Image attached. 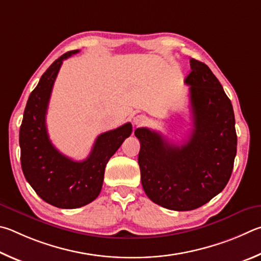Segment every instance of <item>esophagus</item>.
Here are the masks:
<instances>
[{
  "label": "esophagus",
  "instance_id": "34e87169",
  "mask_svg": "<svg viewBox=\"0 0 261 261\" xmlns=\"http://www.w3.org/2000/svg\"><path fill=\"white\" fill-rule=\"evenodd\" d=\"M133 121H134V125L142 126V125H144V123H147L148 119H147V117H145V116H142V114H139V116L134 117V120Z\"/></svg>",
  "mask_w": 261,
  "mask_h": 261
}]
</instances>
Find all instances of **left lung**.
<instances>
[{
  "instance_id": "left-lung-1",
  "label": "left lung",
  "mask_w": 261,
  "mask_h": 261,
  "mask_svg": "<svg viewBox=\"0 0 261 261\" xmlns=\"http://www.w3.org/2000/svg\"><path fill=\"white\" fill-rule=\"evenodd\" d=\"M193 129L184 144L168 143L161 133L138 128L141 181L148 197L174 211H190L221 193L230 179L237 149L230 99L210 67L190 59Z\"/></svg>"
}]
</instances>
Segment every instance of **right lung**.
<instances>
[{
	"label": "right lung",
	"instance_id": "add662e5",
	"mask_svg": "<svg viewBox=\"0 0 261 261\" xmlns=\"http://www.w3.org/2000/svg\"><path fill=\"white\" fill-rule=\"evenodd\" d=\"M76 53L64 54L43 73L27 100L19 130L21 170L27 182L44 202L59 208H77L97 198L109 159L132 134V123L127 122L98 135L82 162L64 156L50 142L45 114L54 82L64 59Z\"/></svg>",
	"mask_w": 261,
	"mask_h": 261
}]
</instances>
